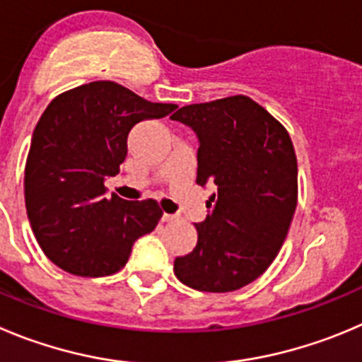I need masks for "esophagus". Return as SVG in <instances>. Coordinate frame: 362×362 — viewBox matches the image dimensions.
<instances>
[{"instance_id": "esophagus-1", "label": "esophagus", "mask_w": 362, "mask_h": 362, "mask_svg": "<svg viewBox=\"0 0 362 362\" xmlns=\"http://www.w3.org/2000/svg\"><path fill=\"white\" fill-rule=\"evenodd\" d=\"M178 219V216L177 214H162V221H165V223H173V221H177Z\"/></svg>"}]
</instances>
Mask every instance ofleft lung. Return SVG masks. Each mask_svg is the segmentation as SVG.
Here are the masks:
<instances>
[{
    "label": "left lung",
    "mask_w": 362,
    "mask_h": 362,
    "mask_svg": "<svg viewBox=\"0 0 362 362\" xmlns=\"http://www.w3.org/2000/svg\"><path fill=\"white\" fill-rule=\"evenodd\" d=\"M197 132L198 185H212L198 243L175 259L182 284L205 293L245 288L275 261L298 200V165L282 123L252 98L185 105L171 116Z\"/></svg>",
    "instance_id": "left-lung-1"
}]
</instances>
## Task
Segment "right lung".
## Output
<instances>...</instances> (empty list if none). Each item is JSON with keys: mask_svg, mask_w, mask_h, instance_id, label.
<instances>
[{"mask_svg": "<svg viewBox=\"0 0 362 362\" xmlns=\"http://www.w3.org/2000/svg\"><path fill=\"white\" fill-rule=\"evenodd\" d=\"M175 109L109 80L66 90L46 107L26 158L25 202L53 264L78 276L112 275L127 264L134 243L157 227V202L105 198L103 182L119 173L132 127Z\"/></svg>", "mask_w": 362, "mask_h": 362, "instance_id": "1", "label": "right lung"}]
</instances>
